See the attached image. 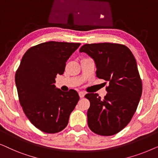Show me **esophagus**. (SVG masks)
Instances as JSON below:
<instances>
[{
	"mask_svg": "<svg viewBox=\"0 0 158 158\" xmlns=\"http://www.w3.org/2000/svg\"><path fill=\"white\" fill-rule=\"evenodd\" d=\"M85 93H84L83 91H80L79 92V96L81 97V98H83L84 96H85Z\"/></svg>",
	"mask_w": 158,
	"mask_h": 158,
	"instance_id": "34e87169",
	"label": "esophagus"
}]
</instances>
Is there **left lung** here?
<instances>
[{"instance_id": "1", "label": "left lung", "mask_w": 158, "mask_h": 158, "mask_svg": "<svg viewBox=\"0 0 158 158\" xmlns=\"http://www.w3.org/2000/svg\"><path fill=\"white\" fill-rule=\"evenodd\" d=\"M80 52L94 60L96 77L109 83L103 99L98 94L85 96L90 103L88 127L97 135H116L130 122L142 96V80L135 58L128 47L116 43L85 44Z\"/></svg>"}]
</instances>
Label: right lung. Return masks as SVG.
<instances>
[{"label":"right lung","instance_id":"right-lung-1","mask_svg":"<svg viewBox=\"0 0 158 158\" xmlns=\"http://www.w3.org/2000/svg\"><path fill=\"white\" fill-rule=\"evenodd\" d=\"M81 43L50 42L31 47L23 55L15 81L19 103L32 124L55 134L65 128L80 97L76 90L55 88V77L62 75L66 62Z\"/></svg>","mask_w":158,"mask_h":158}]
</instances>
